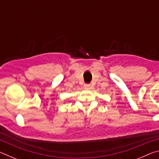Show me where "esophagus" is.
<instances>
[{
	"instance_id": "obj_1",
	"label": "esophagus",
	"mask_w": 159,
	"mask_h": 159,
	"mask_svg": "<svg viewBox=\"0 0 159 159\" xmlns=\"http://www.w3.org/2000/svg\"><path fill=\"white\" fill-rule=\"evenodd\" d=\"M90 88H91V85L90 84H85L84 85L85 89H90Z\"/></svg>"
}]
</instances>
